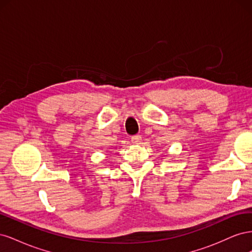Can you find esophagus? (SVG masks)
I'll return each instance as SVG.
<instances>
[{
  "label": "esophagus",
  "mask_w": 252,
  "mask_h": 252,
  "mask_svg": "<svg viewBox=\"0 0 252 252\" xmlns=\"http://www.w3.org/2000/svg\"><path fill=\"white\" fill-rule=\"evenodd\" d=\"M131 142H132L133 144H140V143L142 142V136L139 135V134L131 136Z\"/></svg>",
  "instance_id": "34e87169"
}]
</instances>
